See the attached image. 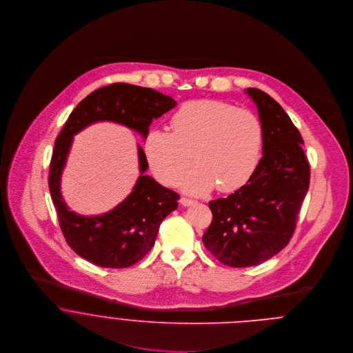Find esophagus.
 Here are the masks:
<instances>
[{
    "label": "esophagus",
    "instance_id": "esophagus-1",
    "mask_svg": "<svg viewBox=\"0 0 353 353\" xmlns=\"http://www.w3.org/2000/svg\"><path fill=\"white\" fill-rule=\"evenodd\" d=\"M179 202L183 205V206H190V205H193V203H196L194 200H192V199H188V197H182Z\"/></svg>",
    "mask_w": 353,
    "mask_h": 353
}]
</instances>
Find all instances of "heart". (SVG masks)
Instances as JSON below:
<instances>
[{
    "label": "heart",
    "instance_id": "obj_1",
    "mask_svg": "<svg viewBox=\"0 0 353 353\" xmlns=\"http://www.w3.org/2000/svg\"><path fill=\"white\" fill-rule=\"evenodd\" d=\"M171 130L153 129L144 152L156 178L172 183L182 178L186 192L202 194L217 183L224 193L245 186L256 170L263 148V125L249 108L217 99L183 103L171 118Z\"/></svg>",
    "mask_w": 353,
    "mask_h": 353
}]
</instances>
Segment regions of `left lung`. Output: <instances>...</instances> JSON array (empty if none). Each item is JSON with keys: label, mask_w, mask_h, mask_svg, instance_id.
Segmentation results:
<instances>
[{"label": "left lung", "mask_w": 353, "mask_h": 353, "mask_svg": "<svg viewBox=\"0 0 353 353\" xmlns=\"http://www.w3.org/2000/svg\"><path fill=\"white\" fill-rule=\"evenodd\" d=\"M248 94L263 125V156L245 186L209 202L213 219L202 236L206 250L232 268L262 263L290 243L310 185L298 128L272 97L258 88Z\"/></svg>", "instance_id": "8db88e82"}]
</instances>
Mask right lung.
Segmentation results:
<instances>
[{
  "mask_svg": "<svg viewBox=\"0 0 353 353\" xmlns=\"http://www.w3.org/2000/svg\"><path fill=\"white\" fill-rule=\"evenodd\" d=\"M175 107V101L152 88L115 83L90 94L70 112L57 136L49 171L51 200L61 231L73 252L101 268H129L151 252L161 221L178 208L179 194L144 175L148 161L139 145L140 171L133 192L101 216H80L61 196V174L73 136L98 121L122 123L144 137L153 119Z\"/></svg>",
  "mask_w": 353,
  "mask_h": 353,
  "instance_id": "right-lung-1",
  "label": "right lung"
}]
</instances>
